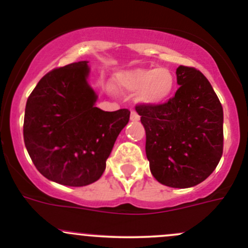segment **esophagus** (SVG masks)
Returning a JSON list of instances; mask_svg holds the SVG:
<instances>
[{"label":"esophagus","mask_w":248,"mask_h":248,"mask_svg":"<svg viewBox=\"0 0 248 248\" xmlns=\"http://www.w3.org/2000/svg\"><path fill=\"white\" fill-rule=\"evenodd\" d=\"M130 120H132V121H139V120H140V115H139L135 110H132L130 111Z\"/></svg>","instance_id":"34e87169"}]
</instances>
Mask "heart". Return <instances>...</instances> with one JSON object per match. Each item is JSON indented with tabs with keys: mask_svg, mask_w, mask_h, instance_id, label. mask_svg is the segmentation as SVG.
Masks as SVG:
<instances>
[{
	"mask_svg": "<svg viewBox=\"0 0 248 248\" xmlns=\"http://www.w3.org/2000/svg\"><path fill=\"white\" fill-rule=\"evenodd\" d=\"M115 82L124 91L137 93L147 105L165 102L174 89V76L167 68H137L115 76Z\"/></svg>",
	"mask_w": 248,
	"mask_h": 248,
	"instance_id": "heart-1",
	"label": "heart"
}]
</instances>
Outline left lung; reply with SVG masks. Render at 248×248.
I'll use <instances>...</instances> for the list:
<instances>
[{"instance_id":"obj_1","label":"left lung","mask_w":248,"mask_h":248,"mask_svg":"<svg viewBox=\"0 0 248 248\" xmlns=\"http://www.w3.org/2000/svg\"><path fill=\"white\" fill-rule=\"evenodd\" d=\"M180 87L161 105H138L146 130V155L153 176L174 188L200 184L216 170L224 148V111L206 76L179 66Z\"/></svg>"}]
</instances>
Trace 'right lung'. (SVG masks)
I'll use <instances>...</instances> for the list:
<instances>
[{
    "instance_id": "obj_1",
    "label": "right lung",
    "mask_w": 248,
    "mask_h": 248,
    "mask_svg": "<svg viewBox=\"0 0 248 248\" xmlns=\"http://www.w3.org/2000/svg\"><path fill=\"white\" fill-rule=\"evenodd\" d=\"M87 61L47 73L27 100L24 145L48 180L73 187L101 178L116 138L128 124V109L95 107Z\"/></svg>"
}]
</instances>
